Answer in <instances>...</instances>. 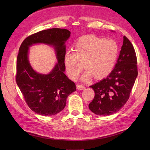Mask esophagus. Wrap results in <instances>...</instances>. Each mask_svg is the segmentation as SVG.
Listing matches in <instances>:
<instances>
[{
	"mask_svg": "<svg viewBox=\"0 0 150 150\" xmlns=\"http://www.w3.org/2000/svg\"><path fill=\"white\" fill-rule=\"evenodd\" d=\"M85 88V86L83 84H78L77 85V89L79 90H83Z\"/></svg>",
	"mask_w": 150,
	"mask_h": 150,
	"instance_id": "esophagus-1",
	"label": "esophagus"
}]
</instances>
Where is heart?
<instances>
[{
  "mask_svg": "<svg viewBox=\"0 0 150 150\" xmlns=\"http://www.w3.org/2000/svg\"><path fill=\"white\" fill-rule=\"evenodd\" d=\"M75 52L67 51L63 58L69 78L78 79L84 68L87 69L82 77L84 81L93 77L105 78L114 68L119 54V46L113 40L94 35L81 37L75 44Z\"/></svg>",
  "mask_w": 150,
  "mask_h": 150,
  "instance_id": "b5f03b06",
  "label": "heart"
}]
</instances>
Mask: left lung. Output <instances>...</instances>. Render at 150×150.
Segmentation results:
<instances>
[{
    "label": "left lung",
    "mask_w": 150,
    "mask_h": 150,
    "mask_svg": "<svg viewBox=\"0 0 150 150\" xmlns=\"http://www.w3.org/2000/svg\"><path fill=\"white\" fill-rule=\"evenodd\" d=\"M138 74L133 46L126 36L115 67L107 78L90 86L95 96L89 104L97 115L108 116L118 111L128 101Z\"/></svg>",
    "instance_id": "8db88e82"
}]
</instances>
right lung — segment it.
Wrapping results in <instances>:
<instances>
[{"mask_svg": "<svg viewBox=\"0 0 150 150\" xmlns=\"http://www.w3.org/2000/svg\"><path fill=\"white\" fill-rule=\"evenodd\" d=\"M70 34L66 29L44 30L28 36L21 45L17 57L16 83L27 104L37 114L52 116L61 112L66 106L67 96L76 89L75 83L64 74L63 61L64 44ZM38 43L51 45L55 49L58 63L48 75L38 74L28 62V47Z\"/></svg>", "mask_w": 150, "mask_h": 150, "instance_id": "obj_1", "label": "right lung"}]
</instances>
